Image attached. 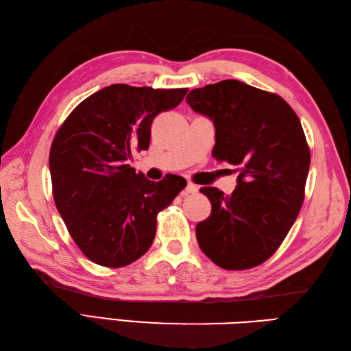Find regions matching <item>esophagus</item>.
I'll return each mask as SVG.
<instances>
[{"instance_id": "1", "label": "esophagus", "mask_w": 351, "mask_h": 351, "mask_svg": "<svg viewBox=\"0 0 351 351\" xmlns=\"http://www.w3.org/2000/svg\"><path fill=\"white\" fill-rule=\"evenodd\" d=\"M184 191H185V195H195V193H197V185H195L193 182H189Z\"/></svg>"}]
</instances>
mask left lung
Instances as JSON below:
<instances>
[{
  "mask_svg": "<svg viewBox=\"0 0 351 351\" xmlns=\"http://www.w3.org/2000/svg\"><path fill=\"white\" fill-rule=\"evenodd\" d=\"M185 101L213 122L214 158L240 170L232 195L200 189L211 202L210 217L196 226L200 249L225 270L263 264L304 199L311 154L299 117L280 96L238 80L195 88Z\"/></svg>",
  "mask_w": 351,
  "mask_h": 351,
  "instance_id": "1",
  "label": "left lung"
}]
</instances>
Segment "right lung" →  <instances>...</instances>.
<instances>
[{
	"label": "right lung",
	"mask_w": 351,
	"mask_h": 351,
	"mask_svg": "<svg viewBox=\"0 0 351 351\" xmlns=\"http://www.w3.org/2000/svg\"><path fill=\"white\" fill-rule=\"evenodd\" d=\"M189 88L111 84L75 107L51 145L52 195L71 237L93 263L117 268L145 255L156 214L187 181L136 173L132 151H146L156 114L180 106Z\"/></svg>",
	"instance_id": "add662e5"
}]
</instances>
